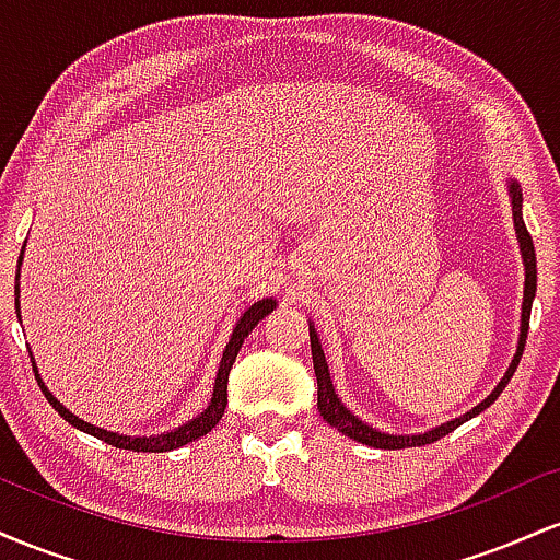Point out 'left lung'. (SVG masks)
Wrapping results in <instances>:
<instances>
[{"label": "left lung", "mask_w": 560, "mask_h": 560, "mask_svg": "<svg viewBox=\"0 0 560 560\" xmlns=\"http://www.w3.org/2000/svg\"><path fill=\"white\" fill-rule=\"evenodd\" d=\"M511 205H513V223H516L518 244H522V255H524V266H526V284H524V305H522V337H518V350H516V355H513L511 369L505 371L503 382H500L498 387H494L492 395L487 397L485 402H479L477 408L468 410V413L460 416V419L442 423V427L432 429V432L416 434V436L382 434V432H376L374 427H369V423L358 421L355 416H352L350 410H347L345 405L339 402L337 392H334V387H331L329 365H326L324 350H320L318 334H316V329H313V326H311L313 369H316V378H318V410H320V416H324V421H329L331 427L337 429V432H342L345 436H350V440H355V442H363V445H369V447H382V450L421 447V445H432V442L442 440V436L453 432V429H458L464 421L474 419V416L481 413V410H485V408H490V405H492L494 400H498L500 392H503L505 384L511 382V376H513V371H516L518 361H522V352H524V345H526V331H529L532 300H535V292H537V258H535V244H532L529 231H526V226H524V215H522V189H518L516 182H511Z\"/></svg>", "instance_id": "left-lung-1"}]
</instances>
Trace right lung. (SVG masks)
<instances>
[{
  "label": "right lung",
  "instance_id": "add662e5",
  "mask_svg": "<svg viewBox=\"0 0 560 560\" xmlns=\"http://www.w3.org/2000/svg\"><path fill=\"white\" fill-rule=\"evenodd\" d=\"M273 307H276L273 300H260V302H255V305L249 307V311L242 313V318L236 320V329H234V334H231V339H229V345H226V352H223V358H221V369H218L213 400H210L208 410H205L202 416H197L195 421H189V423H184V427H178L176 432L158 434V436H124V434L105 432V429L94 427V423L81 421L79 416H73L68 408H62V405L55 400L52 392L44 387V382H42V378H38V371L34 369L36 382H38V387H42L44 397H47V400H49V405H52V408L62 416V419L70 423V427L81 429V432L92 434V436H96V440L107 442V445L120 447V450H133V453H168V450L184 447L186 442L199 440V436L208 434L210 429H213L215 423L223 419V410H226V402H229V392H226V387H229V371H231V365H234V361H236V352H240L244 337H247V334L253 331L255 326H258V320L266 318L268 313L273 311Z\"/></svg>",
  "mask_w": 560,
  "mask_h": 560
}]
</instances>
